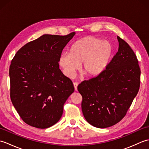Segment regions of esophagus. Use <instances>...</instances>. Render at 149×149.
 Segmentation results:
<instances>
[{
  "label": "esophagus",
  "mask_w": 149,
  "mask_h": 149,
  "mask_svg": "<svg viewBox=\"0 0 149 149\" xmlns=\"http://www.w3.org/2000/svg\"><path fill=\"white\" fill-rule=\"evenodd\" d=\"M78 83H74V89L75 91L77 90V86H78Z\"/></svg>",
  "instance_id": "34e87169"
}]
</instances>
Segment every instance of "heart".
<instances>
[{
  "label": "heart",
  "mask_w": 149,
  "mask_h": 149,
  "mask_svg": "<svg viewBox=\"0 0 149 149\" xmlns=\"http://www.w3.org/2000/svg\"><path fill=\"white\" fill-rule=\"evenodd\" d=\"M113 54V47L108 41L95 36H85L72 44L70 52H63L59 65L65 76L74 77L80 68L87 76L95 77L108 65Z\"/></svg>",
  "instance_id": "heart-1"
}]
</instances>
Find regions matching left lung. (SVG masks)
Listing matches in <instances>:
<instances>
[{
	"mask_svg": "<svg viewBox=\"0 0 149 149\" xmlns=\"http://www.w3.org/2000/svg\"><path fill=\"white\" fill-rule=\"evenodd\" d=\"M118 50L106 69L78 85L83 97L82 111L86 121L98 128L115 125L125 116L139 91L140 69L132 49L117 36Z\"/></svg>",
	"mask_w": 149,
	"mask_h": 149,
	"instance_id": "obj_1",
	"label": "left lung"
}]
</instances>
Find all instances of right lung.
<instances>
[{"instance_id": "1", "label": "right lung", "mask_w": 149, "mask_h": 149, "mask_svg": "<svg viewBox=\"0 0 149 149\" xmlns=\"http://www.w3.org/2000/svg\"><path fill=\"white\" fill-rule=\"evenodd\" d=\"M75 34H43L22 47L11 61V100L27 124L46 129L61 118L74 87L59 69L58 61Z\"/></svg>"}]
</instances>
